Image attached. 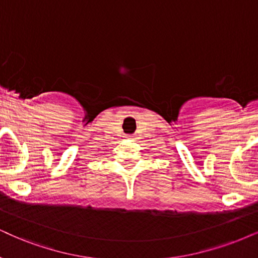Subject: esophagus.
Returning a JSON list of instances; mask_svg holds the SVG:
<instances>
[{
	"mask_svg": "<svg viewBox=\"0 0 258 258\" xmlns=\"http://www.w3.org/2000/svg\"><path fill=\"white\" fill-rule=\"evenodd\" d=\"M128 138H130V139H133V138H135V136H130Z\"/></svg>",
	"mask_w": 258,
	"mask_h": 258,
	"instance_id": "esophagus-1",
	"label": "esophagus"
}]
</instances>
